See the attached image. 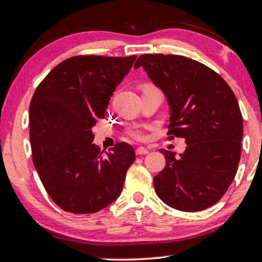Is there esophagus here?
I'll use <instances>...</instances> for the list:
<instances>
[{
	"instance_id": "1",
	"label": "esophagus",
	"mask_w": 262,
	"mask_h": 262,
	"mask_svg": "<svg viewBox=\"0 0 262 262\" xmlns=\"http://www.w3.org/2000/svg\"><path fill=\"white\" fill-rule=\"evenodd\" d=\"M135 152H136V155H145L149 152V149L144 148V147H139V148H136Z\"/></svg>"
}]
</instances>
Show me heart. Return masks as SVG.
I'll use <instances>...</instances> for the list:
<instances>
[{
  "label": "heart",
  "instance_id": "b5f03b06",
  "mask_svg": "<svg viewBox=\"0 0 262 262\" xmlns=\"http://www.w3.org/2000/svg\"><path fill=\"white\" fill-rule=\"evenodd\" d=\"M128 136L132 137V139H134L136 141H143L147 135H145V132L143 128L141 127H133L130 128L129 130H128Z\"/></svg>",
  "mask_w": 262,
  "mask_h": 262
}]
</instances>
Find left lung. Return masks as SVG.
I'll return each mask as SVG.
<instances>
[{
  "label": "left lung",
  "mask_w": 262,
  "mask_h": 262,
  "mask_svg": "<svg viewBox=\"0 0 262 262\" xmlns=\"http://www.w3.org/2000/svg\"><path fill=\"white\" fill-rule=\"evenodd\" d=\"M143 67L170 106L168 133L186 150L161 149L166 165L154 178L161 200L181 211H200L219 202L241 161L243 117L231 88L214 70L181 55L143 54Z\"/></svg>",
  "instance_id": "left-lung-1"
}]
</instances>
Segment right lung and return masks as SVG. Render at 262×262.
I'll return each mask as SVG.
<instances>
[{
  "label": "right lung",
  "mask_w": 262,
  "mask_h": 262,
  "mask_svg": "<svg viewBox=\"0 0 262 262\" xmlns=\"http://www.w3.org/2000/svg\"><path fill=\"white\" fill-rule=\"evenodd\" d=\"M136 55H79L53 68L34 91L29 110L35 170L51 199L73 214H94L121 194L135 161L130 144L105 152L92 141V127Z\"/></svg>",
  "instance_id": "add662e5"
}]
</instances>
